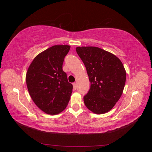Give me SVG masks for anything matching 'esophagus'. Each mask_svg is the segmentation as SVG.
I'll return each mask as SVG.
<instances>
[{
	"label": "esophagus",
	"instance_id": "obj_1",
	"mask_svg": "<svg viewBox=\"0 0 152 152\" xmlns=\"http://www.w3.org/2000/svg\"><path fill=\"white\" fill-rule=\"evenodd\" d=\"M73 88H74V89L75 90V89H77V84L75 82V83L73 84Z\"/></svg>",
	"mask_w": 152,
	"mask_h": 152
}]
</instances>
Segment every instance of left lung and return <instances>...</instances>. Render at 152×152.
<instances>
[{
	"instance_id": "obj_1",
	"label": "left lung",
	"mask_w": 152,
	"mask_h": 152,
	"mask_svg": "<svg viewBox=\"0 0 152 152\" xmlns=\"http://www.w3.org/2000/svg\"><path fill=\"white\" fill-rule=\"evenodd\" d=\"M76 51L86 68L91 82L84 97L86 107L96 114L111 110L121 97L126 72L115 55L98 47H77Z\"/></svg>"
}]
</instances>
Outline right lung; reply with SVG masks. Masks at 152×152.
<instances>
[{"mask_svg": "<svg viewBox=\"0 0 152 152\" xmlns=\"http://www.w3.org/2000/svg\"><path fill=\"white\" fill-rule=\"evenodd\" d=\"M70 49L68 45H55L39 53L26 75L27 88L34 103L42 112L57 115L66 108L73 86L63 70V63Z\"/></svg>", "mask_w": 152, "mask_h": 152, "instance_id": "right-lung-1", "label": "right lung"}]
</instances>
